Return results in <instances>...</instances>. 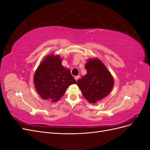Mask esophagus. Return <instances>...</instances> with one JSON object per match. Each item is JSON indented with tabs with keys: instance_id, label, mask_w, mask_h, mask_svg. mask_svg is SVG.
<instances>
[{
	"instance_id": "esophagus-1",
	"label": "esophagus",
	"mask_w": 150,
	"mask_h": 150,
	"mask_svg": "<svg viewBox=\"0 0 150 150\" xmlns=\"http://www.w3.org/2000/svg\"><path fill=\"white\" fill-rule=\"evenodd\" d=\"M79 78H80V77H79V76H76L75 77V79L76 80V81H78V80L79 79Z\"/></svg>"
}]
</instances>
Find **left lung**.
Masks as SVG:
<instances>
[{"mask_svg": "<svg viewBox=\"0 0 150 150\" xmlns=\"http://www.w3.org/2000/svg\"><path fill=\"white\" fill-rule=\"evenodd\" d=\"M87 74L78 80L79 89L90 103H95L111 92L114 81L110 72L97 59H89L85 65Z\"/></svg>", "mask_w": 150, "mask_h": 150, "instance_id": "8db88e82", "label": "left lung"}]
</instances>
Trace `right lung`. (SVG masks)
<instances>
[{"label":"right lung","mask_w":150,"mask_h":150,"mask_svg":"<svg viewBox=\"0 0 150 150\" xmlns=\"http://www.w3.org/2000/svg\"><path fill=\"white\" fill-rule=\"evenodd\" d=\"M59 56L49 55L38 67L34 78L37 92L42 99L56 102L64 94L68 86L76 84L69 69L61 65Z\"/></svg>","instance_id":"obj_1"}]
</instances>
